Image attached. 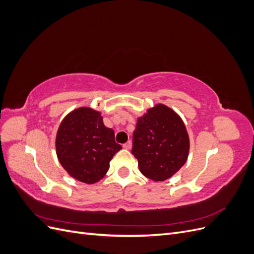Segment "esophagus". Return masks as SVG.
Returning a JSON list of instances; mask_svg holds the SVG:
<instances>
[{
	"mask_svg": "<svg viewBox=\"0 0 254 254\" xmlns=\"http://www.w3.org/2000/svg\"><path fill=\"white\" fill-rule=\"evenodd\" d=\"M131 145H132L131 141H128L127 143L123 144V148H125V149H130V148H131Z\"/></svg>",
	"mask_w": 254,
	"mask_h": 254,
	"instance_id": "34e87169",
	"label": "esophagus"
}]
</instances>
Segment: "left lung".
<instances>
[{
  "label": "left lung",
  "instance_id": "left-lung-1",
  "mask_svg": "<svg viewBox=\"0 0 254 254\" xmlns=\"http://www.w3.org/2000/svg\"><path fill=\"white\" fill-rule=\"evenodd\" d=\"M189 151L186 125L170 107L158 104L137 118L131 152L148 179L158 182L171 178L187 162Z\"/></svg>",
  "mask_w": 254,
  "mask_h": 254
}]
</instances>
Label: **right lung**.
Returning a JSON list of instances; mask_svg holds the SVG:
<instances>
[{
	"label": "right lung",
	"instance_id": "1",
	"mask_svg": "<svg viewBox=\"0 0 254 254\" xmlns=\"http://www.w3.org/2000/svg\"><path fill=\"white\" fill-rule=\"evenodd\" d=\"M121 149L113 129L104 125L101 112L88 107L68 113L56 134L60 164L74 179L87 184L104 178L111 159Z\"/></svg>",
	"mask_w": 254,
	"mask_h": 254
}]
</instances>
